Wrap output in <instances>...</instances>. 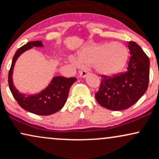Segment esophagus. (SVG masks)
<instances>
[{
  "mask_svg": "<svg viewBox=\"0 0 159 159\" xmlns=\"http://www.w3.org/2000/svg\"><path fill=\"white\" fill-rule=\"evenodd\" d=\"M87 73H88V72H87L86 70H81V72H80L79 77L80 78H85L86 76H87Z\"/></svg>",
  "mask_w": 159,
  "mask_h": 159,
  "instance_id": "1",
  "label": "esophagus"
}]
</instances>
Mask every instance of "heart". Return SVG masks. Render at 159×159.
<instances>
[{
	"label": "heart",
	"instance_id": "1",
	"mask_svg": "<svg viewBox=\"0 0 159 159\" xmlns=\"http://www.w3.org/2000/svg\"><path fill=\"white\" fill-rule=\"evenodd\" d=\"M129 52L122 43H96L85 47L78 54L75 63L87 66L93 64L96 72L111 76L123 70L127 63Z\"/></svg>",
	"mask_w": 159,
	"mask_h": 159
}]
</instances>
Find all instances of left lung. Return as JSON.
Masks as SVG:
<instances>
[{
  "mask_svg": "<svg viewBox=\"0 0 159 159\" xmlns=\"http://www.w3.org/2000/svg\"><path fill=\"white\" fill-rule=\"evenodd\" d=\"M131 57L127 71L114 78L102 77L96 101L111 111H122L136 103L147 90L149 78V60L134 42H129Z\"/></svg>",
  "mask_w": 159,
  "mask_h": 159,
  "instance_id": "8db88e82",
  "label": "left lung"
}]
</instances>
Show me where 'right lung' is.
<instances>
[{"label":"right lung","instance_id":"1","mask_svg":"<svg viewBox=\"0 0 159 159\" xmlns=\"http://www.w3.org/2000/svg\"><path fill=\"white\" fill-rule=\"evenodd\" d=\"M34 47L43 48L44 45L42 41L29 42L16 52L9 72V86L12 96L23 109L36 115L48 116L63 108L68 98L69 89L77 79L76 78H67L62 76H55L52 78L48 85L39 93L26 94L19 92L14 85L12 79L16 62L24 52L32 49Z\"/></svg>","mask_w":159,"mask_h":159}]
</instances>
